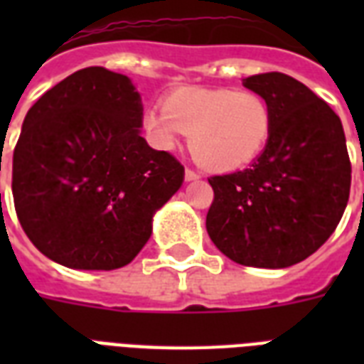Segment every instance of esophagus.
<instances>
[{"mask_svg":"<svg viewBox=\"0 0 364 364\" xmlns=\"http://www.w3.org/2000/svg\"><path fill=\"white\" fill-rule=\"evenodd\" d=\"M196 179H200V176L196 171L185 170V181H196Z\"/></svg>","mask_w":364,"mask_h":364,"instance_id":"34e87169","label":"esophagus"}]
</instances>
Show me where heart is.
<instances>
[{
  "label": "heart",
  "instance_id": "heart-1",
  "mask_svg": "<svg viewBox=\"0 0 364 364\" xmlns=\"http://www.w3.org/2000/svg\"><path fill=\"white\" fill-rule=\"evenodd\" d=\"M272 107L255 90L183 87L170 92L162 111L147 109L143 130L162 151H173L181 134L202 168L228 173L251 164L270 139Z\"/></svg>",
  "mask_w": 364,
  "mask_h": 364
}]
</instances>
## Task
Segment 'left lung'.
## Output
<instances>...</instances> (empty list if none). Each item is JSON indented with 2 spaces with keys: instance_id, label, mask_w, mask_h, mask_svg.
Masks as SVG:
<instances>
[{
  "instance_id": "obj_1",
  "label": "left lung",
  "mask_w": 364,
  "mask_h": 364,
  "mask_svg": "<svg viewBox=\"0 0 364 364\" xmlns=\"http://www.w3.org/2000/svg\"><path fill=\"white\" fill-rule=\"evenodd\" d=\"M243 87L272 107L270 139L242 171L210 177L205 228L228 259L257 268H287L316 253L338 227L351 187L340 117L285 73H260Z\"/></svg>"
}]
</instances>
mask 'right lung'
Masks as SVG:
<instances>
[{"instance_id": "1", "label": "right lung", "mask_w": 364, "mask_h": 364, "mask_svg": "<svg viewBox=\"0 0 364 364\" xmlns=\"http://www.w3.org/2000/svg\"><path fill=\"white\" fill-rule=\"evenodd\" d=\"M143 105L126 75L85 68L31 105L13 154V198L31 243L75 270L136 259L185 168L141 137Z\"/></svg>"}]
</instances>
